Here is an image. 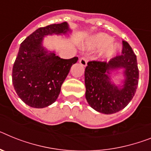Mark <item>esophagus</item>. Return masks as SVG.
Here are the masks:
<instances>
[{
	"label": "esophagus",
	"mask_w": 151,
	"mask_h": 151,
	"mask_svg": "<svg viewBox=\"0 0 151 151\" xmlns=\"http://www.w3.org/2000/svg\"><path fill=\"white\" fill-rule=\"evenodd\" d=\"M79 63H80V64H81V65L83 66V67H86V66H87V58H84V57H83V58H80Z\"/></svg>",
	"instance_id": "34e87169"
}]
</instances>
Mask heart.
<instances>
[{"instance_id": "1", "label": "heart", "mask_w": 151, "mask_h": 151, "mask_svg": "<svg viewBox=\"0 0 151 151\" xmlns=\"http://www.w3.org/2000/svg\"><path fill=\"white\" fill-rule=\"evenodd\" d=\"M113 38L111 36L100 33L94 35L86 44V47L89 50H101L104 49L102 58L104 60H111L118 53L120 45L118 43H112Z\"/></svg>"}]
</instances>
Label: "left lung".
<instances>
[{"mask_svg": "<svg viewBox=\"0 0 151 151\" xmlns=\"http://www.w3.org/2000/svg\"><path fill=\"white\" fill-rule=\"evenodd\" d=\"M121 70V85L112 81V74ZM139 79L137 57L131 47L123 40L122 55L109 62L90 61L84 72L87 103L97 112L111 114L124 108L136 93Z\"/></svg>", "mask_w": 151, "mask_h": 151, "instance_id": "left-lung-1", "label": "left lung"}]
</instances>
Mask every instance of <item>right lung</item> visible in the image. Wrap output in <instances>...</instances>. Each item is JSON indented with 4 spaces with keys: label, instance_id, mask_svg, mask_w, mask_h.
<instances>
[{
    "label": "right lung",
    "instance_id": "right-lung-1",
    "mask_svg": "<svg viewBox=\"0 0 151 151\" xmlns=\"http://www.w3.org/2000/svg\"><path fill=\"white\" fill-rule=\"evenodd\" d=\"M71 30L67 22L40 27L21 43L12 70V82L18 97L26 104L44 108L54 103L60 87L78 58L62 59L54 50L43 46L44 37L68 36Z\"/></svg>",
    "mask_w": 151,
    "mask_h": 151
}]
</instances>
